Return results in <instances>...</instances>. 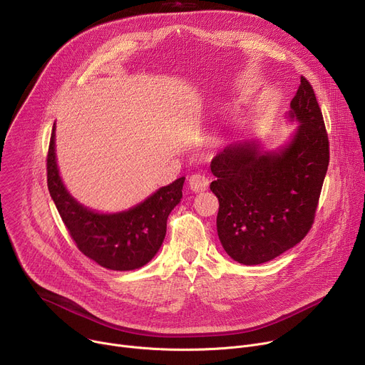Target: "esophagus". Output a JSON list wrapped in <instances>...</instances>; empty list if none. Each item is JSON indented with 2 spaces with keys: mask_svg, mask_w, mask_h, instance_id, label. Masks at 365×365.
<instances>
[{
  "mask_svg": "<svg viewBox=\"0 0 365 365\" xmlns=\"http://www.w3.org/2000/svg\"><path fill=\"white\" fill-rule=\"evenodd\" d=\"M210 186V179L205 175L197 173V175H192L189 178V187L193 192H202L207 190Z\"/></svg>",
  "mask_w": 365,
  "mask_h": 365,
  "instance_id": "1",
  "label": "esophagus"
}]
</instances>
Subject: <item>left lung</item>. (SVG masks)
Segmentation results:
<instances>
[{"mask_svg":"<svg viewBox=\"0 0 365 365\" xmlns=\"http://www.w3.org/2000/svg\"><path fill=\"white\" fill-rule=\"evenodd\" d=\"M299 121L286 147L265 153L255 140L230 143L211 161L217 233L237 262L255 265L294 248L309 232L329 167V138L311 83L290 101Z\"/></svg>","mask_w":365,"mask_h":365,"instance_id":"left-lung-1","label":"left lung"}]
</instances>
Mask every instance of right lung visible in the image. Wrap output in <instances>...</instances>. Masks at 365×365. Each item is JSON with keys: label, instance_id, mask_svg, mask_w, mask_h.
<instances>
[{"label": "right lung", "instance_id": "1", "mask_svg": "<svg viewBox=\"0 0 365 365\" xmlns=\"http://www.w3.org/2000/svg\"><path fill=\"white\" fill-rule=\"evenodd\" d=\"M56 125L46 155L50 195L79 251L115 272H129L150 262L158 252L167 230V218L180 202L185 178L160 187L136 207L115 214L95 212L67 192L56 161Z\"/></svg>", "mask_w": 365, "mask_h": 365}]
</instances>
